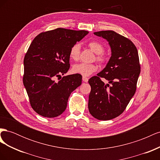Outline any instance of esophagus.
Masks as SVG:
<instances>
[{
    "label": "esophagus",
    "instance_id": "34e87169",
    "mask_svg": "<svg viewBox=\"0 0 160 160\" xmlns=\"http://www.w3.org/2000/svg\"><path fill=\"white\" fill-rule=\"evenodd\" d=\"M83 81L84 82H88V78L86 77H83Z\"/></svg>",
    "mask_w": 160,
    "mask_h": 160
}]
</instances>
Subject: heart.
Masks as SVG:
<instances>
[{"label":"heart","mask_w":160,"mask_h":160,"mask_svg":"<svg viewBox=\"0 0 160 160\" xmlns=\"http://www.w3.org/2000/svg\"><path fill=\"white\" fill-rule=\"evenodd\" d=\"M88 47L90 49L97 55L96 59L99 63L104 64L107 61V57L103 53L105 51L103 45L98 41H92L88 43ZM81 45L79 43H76L72 45L70 49L69 55L71 59L74 61H78L80 57ZM98 70V66L95 64H86L79 63L76 64L72 67V71L75 73L80 74L83 77L91 75L93 72Z\"/></svg>","instance_id":"obj_1"}]
</instances>
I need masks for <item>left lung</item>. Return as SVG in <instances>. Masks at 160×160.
Returning <instances> with one entry per match:
<instances>
[{
    "label": "left lung",
    "mask_w": 160,
    "mask_h": 160,
    "mask_svg": "<svg viewBox=\"0 0 160 160\" xmlns=\"http://www.w3.org/2000/svg\"><path fill=\"white\" fill-rule=\"evenodd\" d=\"M107 40L111 56L105 68L89 80L91 92L88 108L99 120H109L122 114L134 95L140 73L136 47L128 38L113 31L95 32ZM104 78L108 81L105 84Z\"/></svg>",
    "instance_id": "8db88e82"
}]
</instances>
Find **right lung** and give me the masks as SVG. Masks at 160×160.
I'll return each instance as SVG.
<instances>
[{"mask_svg":"<svg viewBox=\"0 0 160 160\" xmlns=\"http://www.w3.org/2000/svg\"><path fill=\"white\" fill-rule=\"evenodd\" d=\"M89 33L57 28L38 35L24 59L23 84L32 108L42 117L55 118L64 112L71 93L81 85L82 76L67 73L70 49Z\"/></svg>","mask_w":160,"mask_h":160,"instance_id":"add662e5","label":"right lung"}]
</instances>
